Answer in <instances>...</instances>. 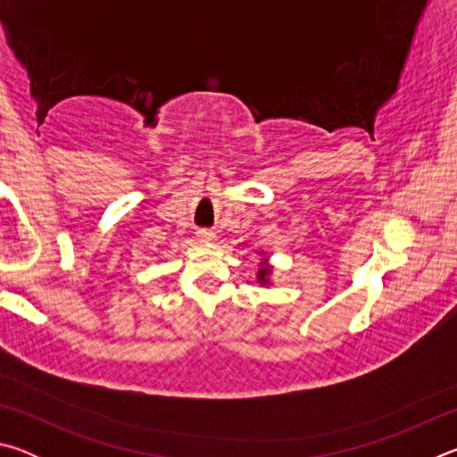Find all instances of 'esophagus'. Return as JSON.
I'll list each match as a JSON object with an SVG mask.
<instances>
[{
    "label": "esophagus",
    "instance_id": "34e87169",
    "mask_svg": "<svg viewBox=\"0 0 457 457\" xmlns=\"http://www.w3.org/2000/svg\"><path fill=\"white\" fill-rule=\"evenodd\" d=\"M197 237L201 239V242H213L215 234H213L212 229H199V231H197Z\"/></svg>",
    "mask_w": 457,
    "mask_h": 457
}]
</instances>
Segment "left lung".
<instances>
[{
	"mask_svg": "<svg viewBox=\"0 0 457 457\" xmlns=\"http://www.w3.org/2000/svg\"><path fill=\"white\" fill-rule=\"evenodd\" d=\"M258 256H262L260 262V270L256 274V280L260 286H270L272 284V264H270V258L266 256V252H258Z\"/></svg>",
	"mask_w": 457,
	"mask_h": 457,
	"instance_id": "8db88e82",
	"label": "left lung"
}]
</instances>
